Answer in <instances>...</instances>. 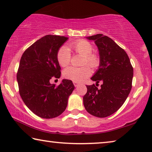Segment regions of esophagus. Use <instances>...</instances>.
Here are the masks:
<instances>
[{
    "instance_id": "obj_1",
    "label": "esophagus",
    "mask_w": 152,
    "mask_h": 152,
    "mask_svg": "<svg viewBox=\"0 0 152 152\" xmlns=\"http://www.w3.org/2000/svg\"><path fill=\"white\" fill-rule=\"evenodd\" d=\"M73 84H74L75 87H77L78 85H79L78 82H76V81H73Z\"/></svg>"
}]
</instances>
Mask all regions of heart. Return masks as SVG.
Returning <instances> with one entry per match:
<instances>
[{
	"label": "heart",
	"instance_id": "1",
	"mask_svg": "<svg viewBox=\"0 0 152 152\" xmlns=\"http://www.w3.org/2000/svg\"><path fill=\"white\" fill-rule=\"evenodd\" d=\"M69 48L77 53L83 56L82 64H88L91 68L95 69L100 64L99 57L92 53L93 47L90 42L86 40H77L70 43ZM71 59V53L67 47L62 46L58 50L57 60L60 66L65 67L70 64ZM91 75V70L88 66H83L80 68L70 66L63 71L64 78L76 82H80L88 78Z\"/></svg>",
	"mask_w": 152,
	"mask_h": 152
}]
</instances>
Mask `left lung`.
Returning <instances> with one entry per match:
<instances>
[{
	"label": "left lung",
	"instance_id": "8db88e82",
	"mask_svg": "<svg viewBox=\"0 0 152 152\" xmlns=\"http://www.w3.org/2000/svg\"><path fill=\"white\" fill-rule=\"evenodd\" d=\"M87 39L94 41L100 56L99 69L91 79L96 86L102 84L100 88L86 86L83 104L91 115L106 118L118 111L130 94L133 68L126 52L111 38L98 34Z\"/></svg>",
	"mask_w": 152,
	"mask_h": 152
}]
</instances>
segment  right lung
<instances>
[{"instance_id": "obj_1", "label": "right lung", "mask_w": 152, "mask_h": 152, "mask_svg": "<svg viewBox=\"0 0 152 152\" xmlns=\"http://www.w3.org/2000/svg\"><path fill=\"white\" fill-rule=\"evenodd\" d=\"M68 37L46 35L25 50L20 59L17 81L20 96L26 105L42 118L59 116L66 108L75 86L62 79L58 86L50 83L60 77L57 52Z\"/></svg>"}]
</instances>
